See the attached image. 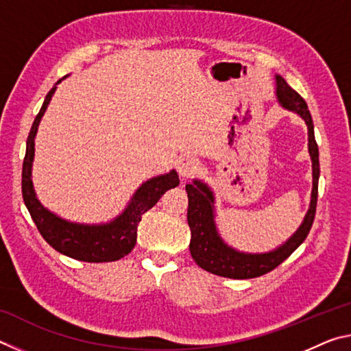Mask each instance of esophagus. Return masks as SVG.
<instances>
[{
	"label": "esophagus",
	"mask_w": 351,
	"mask_h": 351,
	"mask_svg": "<svg viewBox=\"0 0 351 351\" xmlns=\"http://www.w3.org/2000/svg\"><path fill=\"white\" fill-rule=\"evenodd\" d=\"M198 161L192 156H184L176 162V170L181 178H190L198 170Z\"/></svg>",
	"instance_id": "obj_1"
}]
</instances>
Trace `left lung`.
Masks as SVG:
<instances>
[{
  "instance_id": "1",
  "label": "left lung",
  "mask_w": 351,
  "mask_h": 351,
  "mask_svg": "<svg viewBox=\"0 0 351 351\" xmlns=\"http://www.w3.org/2000/svg\"><path fill=\"white\" fill-rule=\"evenodd\" d=\"M276 97L285 110L295 112L304 119L308 128V153L313 167V189L310 207L304 217V221L295 232L280 246L268 252H243L229 246L218 232L215 223V195L204 181L193 180L187 184V221L190 228V254L199 268L212 272L215 276L228 278H254L266 274L277 268L299 247L310 232L317 204L319 186V148L314 139V125L306 102L291 88L282 75L276 74Z\"/></svg>"
}]
</instances>
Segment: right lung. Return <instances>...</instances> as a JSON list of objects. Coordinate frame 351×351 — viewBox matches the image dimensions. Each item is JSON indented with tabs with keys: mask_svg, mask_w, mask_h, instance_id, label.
Returning a JSON list of instances; mask_svg holds the SVG:
<instances>
[{
	"mask_svg": "<svg viewBox=\"0 0 351 351\" xmlns=\"http://www.w3.org/2000/svg\"><path fill=\"white\" fill-rule=\"evenodd\" d=\"M66 77H63V79H66ZM63 79L58 80L54 88L47 93L40 112L32 123L31 133L27 136L26 156L25 162H23L21 173L23 199H25V204L29 213H31L34 223L37 224L41 237L56 251L68 255L71 258L88 261V263L116 261L133 251L136 239H138V226L142 215L148 209H152L169 189L180 186V178H178L176 170H170L169 173L153 176L145 182H142V186H139L133 193L125 209L108 223H74L46 209L37 198L32 182L35 136H37L41 117H43L47 105H49L57 90V85Z\"/></svg>",
	"mask_w": 351,
	"mask_h": 351,
	"instance_id": "right-lung-1",
	"label": "right lung"
}]
</instances>
